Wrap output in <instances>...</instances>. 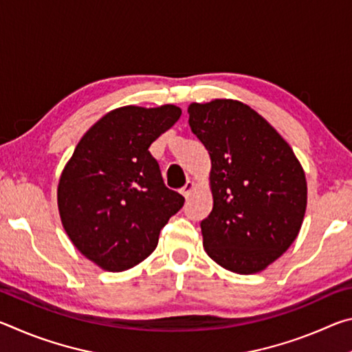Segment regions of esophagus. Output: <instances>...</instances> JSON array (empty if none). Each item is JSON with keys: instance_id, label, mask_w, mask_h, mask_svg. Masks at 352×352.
Segmentation results:
<instances>
[{"instance_id": "34e87169", "label": "esophagus", "mask_w": 352, "mask_h": 352, "mask_svg": "<svg viewBox=\"0 0 352 352\" xmlns=\"http://www.w3.org/2000/svg\"><path fill=\"white\" fill-rule=\"evenodd\" d=\"M194 188H195V183L192 180H188L186 184H184V186L182 188V194L184 195V197H189L190 192L194 190Z\"/></svg>"}]
</instances>
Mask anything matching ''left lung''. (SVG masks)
I'll return each instance as SVG.
<instances>
[{
	"mask_svg": "<svg viewBox=\"0 0 352 352\" xmlns=\"http://www.w3.org/2000/svg\"><path fill=\"white\" fill-rule=\"evenodd\" d=\"M188 113L211 157L214 205L200 223L206 253L241 275L264 270L300 233L305 170L283 136L239 100L194 102Z\"/></svg>",
	"mask_w": 352,
	"mask_h": 352,
	"instance_id": "8db88e82",
	"label": "left lung"
}]
</instances>
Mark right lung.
<instances>
[{"instance_id":"right-lung-1","label":"right lung","mask_w":352,"mask_h":352,"mask_svg":"<svg viewBox=\"0 0 352 352\" xmlns=\"http://www.w3.org/2000/svg\"><path fill=\"white\" fill-rule=\"evenodd\" d=\"M175 105H127L107 113L76 146L57 189L71 242L109 272L132 269L151 254L184 197L166 186L152 142L178 121Z\"/></svg>"}]
</instances>
